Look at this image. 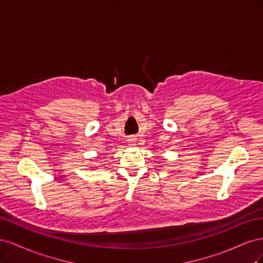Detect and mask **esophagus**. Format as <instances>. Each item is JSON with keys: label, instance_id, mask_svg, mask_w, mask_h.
I'll return each mask as SVG.
<instances>
[{"label": "esophagus", "instance_id": "1", "mask_svg": "<svg viewBox=\"0 0 263 263\" xmlns=\"http://www.w3.org/2000/svg\"><path fill=\"white\" fill-rule=\"evenodd\" d=\"M128 141H129V142H133V139H129Z\"/></svg>", "mask_w": 263, "mask_h": 263}]
</instances>
